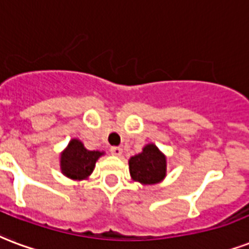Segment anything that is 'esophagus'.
Masks as SVG:
<instances>
[{
	"mask_svg": "<svg viewBox=\"0 0 249 249\" xmlns=\"http://www.w3.org/2000/svg\"><path fill=\"white\" fill-rule=\"evenodd\" d=\"M111 154L116 155V157H120V155L123 154V149L119 147V146H113V147H111Z\"/></svg>",
	"mask_w": 249,
	"mask_h": 249,
	"instance_id": "34e87169",
	"label": "esophagus"
}]
</instances>
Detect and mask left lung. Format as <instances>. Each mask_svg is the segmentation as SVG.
<instances>
[{
    "label": "left lung",
    "mask_w": 249,
    "mask_h": 249,
    "mask_svg": "<svg viewBox=\"0 0 249 249\" xmlns=\"http://www.w3.org/2000/svg\"><path fill=\"white\" fill-rule=\"evenodd\" d=\"M129 172L133 181L142 185H154L167 175V157L155 143L143 146L141 153L129 158Z\"/></svg>",
    "instance_id": "left-lung-1"
}]
</instances>
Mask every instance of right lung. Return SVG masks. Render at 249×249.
Wrapping results in <instances>:
<instances>
[{
	"instance_id": "1",
	"label": "right lung",
	"mask_w": 249,
	"mask_h": 249,
	"mask_svg": "<svg viewBox=\"0 0 249 249\" xmlns=\"http://www.w3.org/2000/svg\"><path fill=\"white\" fill-rule=\"evenodd\" d=\"M102 155H104V151L87 150L81 140L71 138L60 154L62 175L77 181L87 180Z\"/></svg>"
}]
</instances>
